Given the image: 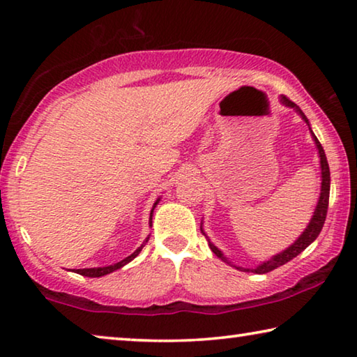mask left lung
<instances>
[{
	"instance_id": "obj_1",
	"label": "left lung",
	"mask_w": 357,
	"mask_h": 357,
	"mask_svg": "<svg viewBox=\"0 0 357 357\" xmlns=\"http://www.w3.org/2000/svg\"><path fill=\"white\" fill-rule=\"evenodd\" d=\"M280 102L283 105L287 107H291L294 108L296 112H298L301 114V118L305 121L307 126H309L310 129V124H309V119L305 118V114L302 113L301 108L294 104V102L289 100L288 98H285V96H282ZM312 132V129H310ZM312 137L313 140H315V144L318 148V154H319V164H321V193H319V200H318V204L315 208V213H313L312 219L309 222V225H307V228L302 231L301 236L294 241V244H291L288 247V249H285L280 253H277V255H274L271 259H268V261H264L261 264H258L257 268H238V266H234V268L238 269H243V271H247V273H255V274H266V273H271V271H274L279 268V266L288 263L289 259H293L294 257H298L299 253L302 250H305L307 247H309L313 241H315L318 238L319 231H321V228L324 225V220H326V214H328V206H329V189H331V173H329V165H328V159H326V154H324V149L321 146V143L318 142V138L315 137V134L312 132ZM203 231V229H202ZM209 247L211 250H213L217 257H219L220 259H223V261L229 263L228 259L223 257V253L217 249V247L211 243L209 241Z\"/></svg>"
}]
</instances>
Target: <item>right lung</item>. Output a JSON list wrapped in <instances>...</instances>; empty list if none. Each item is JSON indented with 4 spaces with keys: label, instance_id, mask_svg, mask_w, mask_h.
I'll list each match as a JSON object with an SVG mask.
<instances>
[{
    "label": "right lung",
    "instance_id": "1",
    "mask_svg": "<svg viewBox=\"0 0 357 357\" xmlns=\"http://www.w3.org/2000/svg\"><path fill=\"white\" fill-rule=\"evenodd\" d=\"M160 202V198H157V202L154 203V206H153V209H151V215H149V227H151V223H153V213H154V208H155V204ZM148 239L149 238H146L144 239V243L138 247V249L132 253V255H129L128 258H124V259H121L119 263H114V264H110V266H104V268H89V269H74L77 274H80V275H84V277H102V275H107V274H110V273H113V271H116V269H119V268H123L124 264H128V263H130L132 259H134L138 253L142 252V249L144 247V244L148 243Z\"/></svg>",
    "mask_w": 357,
    "mask_h": 357
}]
</instances>
